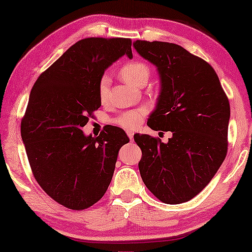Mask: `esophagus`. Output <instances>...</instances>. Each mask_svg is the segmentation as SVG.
Here are the masks:
<instances>
[{
	"label": "esophagus",
	"mask_w": 252,
	"mask_h": 252,
	"mask_svg": "<svg viewBox=\"0 0 252 252\" xmlns=\"http://www.w3.org/2000/svg\"><path fill=\"white\" fill-rule=\"evenodd\" d=\"M126 133H127V135H128V137H129V140L130 141H133V139H134V132L133 130H126Z\"/></svg>",
	"instance_id": "34e87169"
}]
</instances>
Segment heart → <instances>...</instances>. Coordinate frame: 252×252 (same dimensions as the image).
<instances>
[{
  "instance_id": "obj_1",
  "label": "heart",
  "mask_w": 252,
  "mask_h": 252,
  "mask_svg": "<svg viewBox=\"0 0 252 252\" xmlns=\"http://www.w3.org/2000/svg\"><path fill=\"white\" fill-rule=\"evenodd\" d=\"M120 75L122 78L128 84L133 86H139L143 80H148L149 77V67L147 64L142 63V62H132V63H127L124 65L120 70ZM108 86H109V79L106 75H103L101 81L98 85V94L101 101H104L108 94ZM147 110L144 108H139L129 110L116 117L112 120L115 125L123 127L126 129H134L142 123V120L146 116Z\"/></svg>"
}]
</instances>
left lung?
Instances as JSON below:
<instances>
[{
    "label": "left lung",
    "instance_id": "1",
    "mask_svg": "<svg viewBox=\"0 0 252 252\" xmlns=\"http://www.w3.org/2000/svg\"><path fill=\"white\" fill-rule=\"evenodd\" d=\"M133 46L157 67L160 78V93L148 126L172 133L167 143L134 135L142 150L141 178L159 201L180 204L199 194L225 159L228 98L211 65L181 46L141 40Z\"/></svg>",
    "mask_w": 252,
    "mask_h": 252
}]
</instances>
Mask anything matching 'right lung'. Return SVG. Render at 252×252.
<instances>
[{"mask_svg": "<svg viewBox=\"0 0 252 252\" xmlns=\"http://www.w3.org/2000/svg\"><path fill=\"white\" fill-rule=\"evenodd\" d=\"M124 55L133 57L130 39H82L41 73L31 91L20 125L27 158L37 184L65 208L79 211L103 197L119 149L129 142L116 126L96 137L81 129L101 106L104 71Z\"/></svg>", "mask_w": 252, "mask_h": 252, "instance_id": "1", "label": "right lung"}]
</instances>
